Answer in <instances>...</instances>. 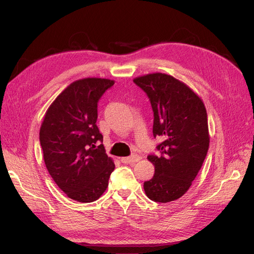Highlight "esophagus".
<instances>
[{
	"label": "esophagus",
	"instance_id": "esophagus-1",
	"mask_svg": "<svg viewBox=\"0 0 254 254\" xmlns=\"http://www.w3.org/2000/svg\"><path fill=\"white\" fill-rule=\"evenodd\" d=\"M121 160L124 164H134V163L139 162L140 157L138 155H135V154H133V155L129 156V157H123Z\"/></svg>",
	"mask_w": 254,
	"mask_h": 254
}]
</instances>
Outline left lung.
<instances>
[{"mask_svg":"<svg viewBox=\"0 0 254 254\" xmlns=\"http://www.w3.org/2000/svg\"><path fill=\"white\" fill-rule=\"evenodd\" d=\"M154 112L153 135L163 142L160 155H148L155 174L143 184L146 196L157 202L180 198L190 188L209 148L207 111L201 99L181 80L165 73L135 77Z\"/></svg>","mask_w":254,"mask_h":254,"instance_id":"left-lung-1","label":"left lung"}]
</instances>
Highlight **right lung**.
<instances>
[{
  "mask_svg": "<svg viewBox=\"0 0 254 254\" xmlns=\"http://www.w3.org/2000/svg\"><path fill=\"white\" fill-rule=\"evenodd\" d=\"M114 80L87 77L70 84L47 109L40 129L46 168L67 197L97 200L115 168L96 125L98 101Z\"/></svg>",
  "mask_w": 254,
  "mask_h": 254,
  "instance_id": "add662e5",
  "label": "right lung"
}]
</instances>
